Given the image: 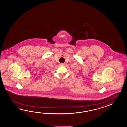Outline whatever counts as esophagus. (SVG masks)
Here are the masks:
<instances>
[{
  "instance_id": "obj_1",
  "label": "esophagus",
  "mask_w": 127,
  "mask_h": 127,
  "mask_svg": "<svg viewBox=\"0 0 127 127\" xmlns=\"http://www.w3.org/2000/svg\"><path fill=\"white\" fill-rule=\"evenodd\" d=\"M60 66H64L65 65L64 64H63V63H60Z\"/></svg>"
}]
</instances>
